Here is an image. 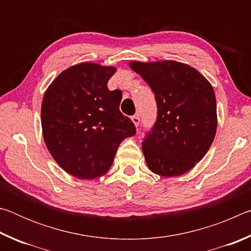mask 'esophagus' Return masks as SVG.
Returning <instances> with one entry per match:
<instances>
[{"label": "esophagus", "instance_id": "esophagus-1", "mask_svg": "<svg viewBox=\"0 0 251 251\" xmlns=\"http://www.w3.org/2000/svg\"><path fill=\"white\" fill-rule=\"evenodd\" d=\"M131 122L134 123V125L136 127H138L139 122H141V120H139V116L138 115H134V116H131Z\"/></svg>", "mask_w": 251, "mask_h": 251}]
</instances>
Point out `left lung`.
Instances as JSON below:
<instances>
[{
  "label": "left lung",
  "mask_w": 251,
  "mask_h": 251,
  "mask_svg": "<svg viewBox=\"0 0 251 251\" xmlns=\"http://www.w3.org/2000/svg\"><path fill=\"white\" fill-rule=\"evenodd\" d=\"M129 67L150 85L158 108L142 144L148 168L161 177L189 172L206 155L217 130L211 84L196 69L176 61H133Z\"/></svg>",
  "instance_id": "left-lung-1"
}]
</instances>
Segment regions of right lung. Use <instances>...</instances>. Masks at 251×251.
Here are the masks:
<instances>
[{
	"label": "right lung",
	"mask_w": 251,
	"mask_h": 251,
	"mask_svg": "<svg viewBox=\"0 0 251 251\" xmlns=\"http://www.w3.org/2000/svg\"><path fill=\"white\" fill-rule=\"evenodd\" d=\"M116 67L84 62L50 84L41 107L45 145L70 175L94 179L112 166L120 144L136 133L120 110L122 92L109 91Z\"/></svg>",
	"instance_id": "1"
}]
</instances>
